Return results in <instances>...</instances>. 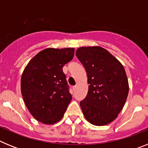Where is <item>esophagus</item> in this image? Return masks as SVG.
Returning a JSON list of instances; mask_svg holds the SVG:
<instances>
[{"label":"esophagus","instance_id":"obj_1","mask_svg":"<svg viewBox=\"0 0 148 148\" xmlns=\"http://www.w3.org/2000/svg\"><path fill=\"white\" fill-rule=\"evenodd\" d=\"M76 88H77V86H76V85H75V86H73V91H75V90H76Z\"/></svg>","mask_w":148,"mask_h":148}]
</instances>
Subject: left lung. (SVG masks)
<instances>
[{
	"label": "left lung",
	"instance_id": "obj_1",
	"mask_svg": "<svg viewBox=\"0 0 148 148\" xmlns=\"http://www.w3.org/2000/svg\"><path fill=\"white\" fill-rule=\"evenodd\" d=\"M75 55L85 68L89 84L87 96L80 102L84 117L96 126L110 124L117 118L127 98L125 68L101 47H82Z\"/></svg>",
	"mask_w": 148,
	"mask_h": 148
}]
</instances>
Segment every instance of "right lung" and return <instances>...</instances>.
Listing matches in <instances>:
<instances>
[{
  "mask_svg": "<svg viewBox=\"0 0 148 148\" xmlns=\"http://www.w3.org/2000/svg\"><path fill=\"white\" fill-rule=\"evenodd\" d=\"M74 48H47L30 60L21 89L29 113L37 121L53 125L63 118L72 100L62 68L73 59Z\"/></svg>",
  "mask_w": 148,
  "mask_h": 148,
  "instance_id": "obj_1",
  "label": "right lung"
}]
</instances>
